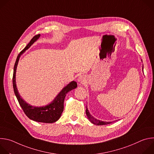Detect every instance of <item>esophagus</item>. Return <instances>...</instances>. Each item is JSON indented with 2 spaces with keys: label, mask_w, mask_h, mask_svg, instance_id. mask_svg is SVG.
Listing matches in <instances>:
<instances>
[{
  "label": "esophagus",
  "mask_w": 154,
  "mask_h": 154,
  "mask_svg": "<svg viewBox=\"0 0 154 154\" xmlns=\"http://www.w3.org/2000/svg\"><path fill=\"white\" fill-rule=\"evenodd\" d=\"M78 82L80 84H85L86 83V77L83 75H80L78 78Z\"/></svg>",
  "instance_id": "esophagus-1"
}]
</instances>
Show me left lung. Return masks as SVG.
<instances>
[{
    "label": "left lung",
    "mask_w": 154,
    "mask_h": 154,
    "mask_svg": "<svg viewBox=\"0 0 154 154\" xmlns=\"http://www.w3.org/2000/svg\"><path fill=\"white\" fill-rule=\"evenodd\" d=\"M143 69H144V66L143 65V67H142V70L143 71ZM86 116L88 117V119L94 124L95 125H106V124H111L112 123V122H106V121H100V120H99V119H96L95 118H94L89 112L88 109V108L87 106H86Z\"/></svg>",
    "instance_id": "left-lung-1"
}]
</instances>
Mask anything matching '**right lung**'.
<instances>
[{
    "instance_id": "right-lung-1",
    "label": "right lung",
    "mask_w": 154,
    "mask_h": 154,
    "mask_svg": "<svg viewBox=\"0 0 154 154\" xmlns=\"http://www.w3.org/2000/svg\"><path fill=\"white\" fill-rule=\"evenodd\" d=\"M40 37V35L35 36L27 45V46L22 51L16 58L13 76V86L14 94L17 97L19 103L21 108H23L24 112L26 116L30 119L44 123H53L57 121L61 117V113L64 109V100L66 95L71 90L76 88L77 86V82L72 81L66 86H64L62 90L55 97L54 100L50 103L42 106H34L27 103L22 98L18 92L16 83V72L17 66L20 56L23 55L26 50H27Z\"/></svg>"
}]
</instances>
